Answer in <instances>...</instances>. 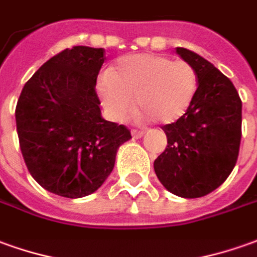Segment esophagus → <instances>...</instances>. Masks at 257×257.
<instances>
[{
    "label": "esophagus",
    "instance_id": "esophagus-1",
    "mask_svg": "<svg viewBox=\"0 0 257 257\" xmlns=\"http://www.w3.org/2000/svg\"><path fill=\"white\" fill-rule=\"evenodd\" d=\"M132 136L134 140H139L144 136V132H140V130H132Z\"/></svg>",
    "mask_w": 257,
    "mask_h": 257
}]
</instances>
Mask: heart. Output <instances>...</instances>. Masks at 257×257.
I'll list each match as a JSON object with an SVG mask.
<instances>
[{
	"label": "heart",
	"mask_w": 257,
	"mask_h": 257,
	"mask_svg": "<svg viewBox=\"0 0 257 257\" xmlns=\"http://www.w3.org/2000/svg\"><path fill=\"white\" fill-rule=\"evenodd\" d=\"M199 75L190 63L159 54H130L118 58L98 81V95L113 120L123 121L133 110L161 124L183 117L196 98Z\"/></svg>",
	"instance_id": "obj_1"
}]
</instances>
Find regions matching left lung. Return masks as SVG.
Wrapping results in <instances>:
<instances>
[{
    "mask_svg": "<svg viewBox=\"0 0 257 257\" xmlns=\"http://www.w3.org/2000/svg\"><path fill=\"white\" fill-rule=\"evenodd\" d=\"M176 53L196 68L199 86L185 116L162 127L168 146L154 169L166 190L196 199L215 190L232 172L242 136V102L229 78L206 58L183 47Z\"/></svg>",
    "mask_w": 257,
    "mask_h": 257,
    "instance_id": "obj_1",
    "label": "left lung"
}]
</instances>
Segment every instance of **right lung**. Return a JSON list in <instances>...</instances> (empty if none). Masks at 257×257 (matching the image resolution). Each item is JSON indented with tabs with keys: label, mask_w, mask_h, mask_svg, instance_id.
<instances>
[{
	"label": "right lung",
	"mask_w": 257,
	"mask_h": 257,
	"mask_svg": "<svg viewBox=\"0 0 257 257\" xmlns=\"http://www.w3.org/2000/svg\"><path fill=\"white\" fill-rule=\"evenodd\" d=\"M105 49L74 46L46 61L25 84L15 118L25 164L50 193L79 199L110 175L130 130L102 117L95 92Z\"/></svg>",
	"instance_id": "right-lung-1"
}]
</instances>
